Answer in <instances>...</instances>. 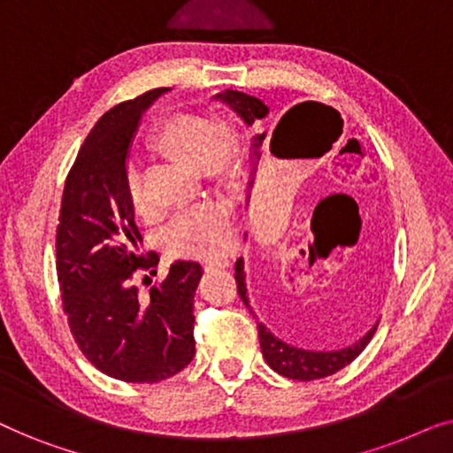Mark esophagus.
<instances>
[{
  "mask_svg": "<svg viewBox=\"0 0 453 453\" xmlns=\"http://www.w3.org/2000/svg\"><path fill=\"white\" fill-rule=\"evenodd\" d=\"M206 268H208V270H214V268H228V259H210V262H206Z\"/></svg>",
  "mask_w": 453,
  "mask_h": 453,
  "instance_id": "esophagus-1",
  "label": "esophagus"
}]
</instances>
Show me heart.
Returning a JSON list of instances; mask_svg holds the SVG:
<instances>
[{
  "label": "heart",
  "mask_w": 453,
  "mask_h": 453,
  "mask_svg": "<svg viewBox=\"0 0 453 453\" xmlns=\"http://www.w3.org/2000/svg\"><path fill=\"white\" fill-rule=\"evenodd\" d=\"M157 148L173 163L203 173L210 181L231 185L234 177V146L226 127L208 117L181 115L171 119L160 129ZM129 202L138 214H148L140 177L129 173ZM234 219L233 212L220 203H206L191 212L179 214L166 226L165 245L177 256L189 257H220L233 245Z\"/></svg>",
  "instance_id": "obj_1"
}]
</instances>
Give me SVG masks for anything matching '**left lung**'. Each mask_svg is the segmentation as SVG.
Instances as JSON below:
<instances>
[{"mask_svg":"<svg viewBox=\"0 0 453 453\" xmlns=\"http://www.w3.org/2000/svg\"><path fill=\"white\" fill-rule=\"evenodd\" d=\"M214 98L216 101L225 103L228 109H233L234 113L243 119L247 127H251L253 123L264 119V117L270 113L268 104H264L259 98L250 96V95H245V92H239V90H225V92H220V95H216ZM282 119L276 126L274 135H272L270 152H274V140H278V135H280ZM264 138H265V134L256 135L251 142L253 171H251L250 188L253 185V175H256V169H257L256 165L259 163V157H262L259 148H262V144H264ZM234 280H237V290H239L241 301H243L247 309L253 313V309L250 305V296H247L243 257H239L237 264H234ZM377 324H380V321H377ZM377 324H373V327H371V330L365 334L363 338H358L355 344L344 346V349H340V350H307V349H301V346L288 344L278 336H274V334H272L268 327L262 324V321H257V334H259V346H262V355L265 358V363H268L270 367L276 371V373L288 377V380L311 381V380H321V377L334 375L336 371L344 369L346 365H350L352 361H355V358L365 350V346L369 344V340L373 338Z\"/></svg>","mask_w":453,"mask_h":453,"instance_id":"left-lung-1","label":"left lung"}]
</instances>
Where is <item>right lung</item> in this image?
Masks as SVG:
<instances>
[{"instance_id":"add662e5","label":"right lung","mask_w":453,"mask_h":453,"mask_svg":"<svg viewBox=\"0 0 453 453\" xmlns=\"http://www.w3.org/2000/svg\"><path fill=\"white\" fill-rule=\"evenodd\" d=\"M166 92L148 90L107 111L86 135L65 179L58 225V278L80 350L104 375L157 383L196 355L194 295L203 274L177 259L165 280L140 293L134 278L158 265L144 253L127 191V154L142 113Z\"/></svg>"}]
</instances>
